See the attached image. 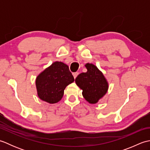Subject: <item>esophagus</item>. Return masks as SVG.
Returning a JSON list of instances; mask_svg holds the SVG:
<instances>
[{
  "label": "esophagus",
  "mask_w": 150,
  "mask_h": 150,
  "mask_svg": "<svg viewBox=\"0 0 150 150\" xmlns=\"http://www.w3.org/2000/svg\"><path fill=\"white\" fill-rule=\"evenodd\" d=\"M78 75H79V73L78 72H75V73H73V77H74L75 79L77 77Z\"/></svg>",
  "instance_id": "1"
}]
</instances>
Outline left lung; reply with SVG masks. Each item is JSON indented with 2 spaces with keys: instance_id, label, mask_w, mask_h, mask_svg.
Here are the masks:
<instances>
[{
  "instance_id": "left-lung-1",
  "label": "left lung",
  "mask_w": 150,
  "mask_h": 150,
  "mask_svg": "<svg viewBox=\"0 0 150 150\" xmlns=\"http://www.w3.org/2000/svg\"><path fill=\"white\" fill-rule=\"evenodd\" d=\"M88 71L81 73L75 79V82L82 90V95L88 103L95 104L106 93L108 84L101 71L92 64L85 65Z\"/></svg>"
}]
</instances>
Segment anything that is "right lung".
<instances>
[{
	"label": "right lung",
	"instance_id": "obj_1",
	"mask_svg": "<svg viewBox=\"0 0 150 150\" xmlns=\"http://www.w3.org/2000/svg\"><path fill=\"white\" fill-rule=\"evenodd\" d=\"M74 81L68 66L62 62H53L36 79L38 96L50 104L61 100L67 86Z\"/></svg>",
	"mask_w": 150,
	"mask_h": 150
}]
</instances>
